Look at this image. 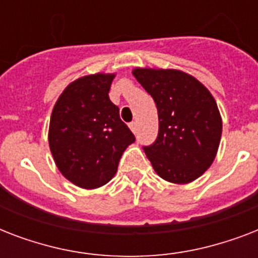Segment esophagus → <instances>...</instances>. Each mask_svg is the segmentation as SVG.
<instances>
[{"label":"esophagus","mask_w":258,"mask_h":258,"mask_svg":"<svg viewBox=\"0 0 258 258\" xmlns=\"http://www.w3.org/2000/svg\"><path fill=\"white\" fill-rule=\"evenodd\" d=\"M128 125H130V128H131V131H133L134 134L137 133V121H131Z\"/></svg>","instance_id":"1"}]
</instances>
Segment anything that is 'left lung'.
I'll use <instances>...</instances> for the list:
<instances>
[{"mask_svg":"<svg viewBox=\"0 0 258 258\" xmlns=\"http://www.w3.org/2000/svg\"><path fill=\"white\" fill-rule=\"evenodd\" d=\"M133 75L158 108L157 141L143 147L154 170L171 183L196 180L212 166L220 146L222 119L214 97L183 71L135 68Z\"/></svg>","mask_w":258,"mask_h":258,"instance_id":"left-lung-1","label":"left lung"}]
</instances>
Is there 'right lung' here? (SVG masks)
<instances>
[{
	"label": "right lung",
	"mask_w": 258,
	"mask_h": 258,
	"mask_svg": "<svg viewBox=\"0 0 258 258\" xmlns=\"http://www.w3.org/2000/svg\"><path fill=\"white\" fill-rule=\"evenodd\" d=\"M115 74L87 75L67 86L49 121L50 153L62 175L82 188H97L116 174L135 142L108 92Z\"/></svg>",
	"instance_id": "right-lung-1"
}]
</instances>
